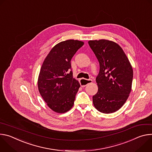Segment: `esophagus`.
<instances>
[{"mask_svg":"<svg viewBox=\"0 0 152 152\" xmlns=\"http://www.w3.org/2000/svg\"><path fill=\"white\" fill-rule=\"evenodd\" d=\"M92 82L93 81L91 79H81L79 80L80 86H82V87H85V86L92 83Z\"/></svg>","mask_w":152,"mask_h":152,"instance_id":"obj_1","label":"esophagus"}]
</instances>
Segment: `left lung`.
<instances>
[{
    "instance_id": "1",
    "label": "left lung",
    "mask_w": 152,
    "mask_h": 152,
    "mask_svg": "<svg viewBox=\"0 0 152 152\" xmlns=\"http://www.w3.org/2000/svg\"><path fill=\"white\" fill-rule=\"evenodd\" d=\"M88 44L100 64L93 104L100 113H113L123 106L131 92L132 67L117 43L102 39L90 40Z\"/></svg>"
}]
</instances>
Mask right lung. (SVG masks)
Returning <instances> with one entry per match:
<instances>
[{
    "label": "right lung",
    "mask_w": 152,
    "mask_h": 152,
    "mask_svg": "<svg viewBox=\"0 0 152 152\" xmlns=\"http://www.w3.org/2000/svg\"><path fill=\"white\" fill-rule=\"evenodd\" d=\"M83 45L79 40L61 41L51 49L42 63L38 78V90L55 113H65L73 106L80 85L70 71L71 59Z\"/></svg>",
    "instance_id": "obj_1"
}]
</instances>
